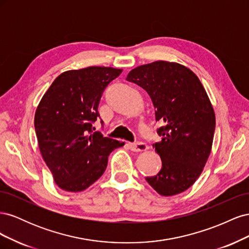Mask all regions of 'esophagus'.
<instances>
[{"label": "esophagus", "instance_id": "esophagus-1", "mask_svg": "<svg viewBox=\"0 0 249 249\" xmlns=\"http://www.w3.org/2000/svg\"><path fill=\"white\" fill-rule=\"evenodd\" d=\"M127 146H129V148L131 150H133V152H144V150H146L148 148V146L145 144V143L143 142H136V143H129L127 144Z\"/></svg>", "mask_w": 249, "mask_h": 249}]
</instances>
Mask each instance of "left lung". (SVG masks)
I'll list each match as a JSON object with an SVG mask.
<instances>
[{"label": "left lung", "instance_id": "1", "mask_svg": "<svg viewBox=\"0 0 249 249\" xmlns=\"http://www.w3.org/2000/svg\"><path fill=\"white\" fill-rule=\"evenodd\" d=\"M142 87L164 125L153 146L162 168L147 183L163 196L186 191L195 183L208 161L215 132V112L201 82L191 70L176 62L140 65L126 76Z\"/></svg>", "mask_w": 249, "mask_h": 249}]
</instances>
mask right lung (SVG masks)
I'll return each mask as SVG.
<instances>
[{
  "label": "right lung",
  "mask_w": 249,
  "mask_h": 249,
  "mask_svg": "<svg viewBox=\"0 0 249 249\" xmlns=\"http://www.w3.org/2000/svg\"><path fill=\"white\" fill-rule=\"evenodd\" d=\"M123 70L105 66L62 72L35 112L34 125L43 161L62 190L80 192L99 179L112 150L124 142L92 132L105 88Z\"/></svg>",
  "instance_id": "1"
}]
</instances>
